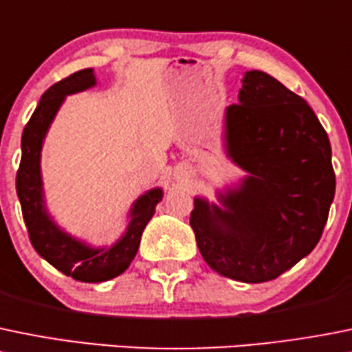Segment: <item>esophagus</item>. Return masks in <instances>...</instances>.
<instances>
[{"mask_svg":"<svg viewBox=\"0 0 352 352\" xmlns=\"http://www.w3.org/2000/svg\"><path fill=\"white\" fill-rule=\"evenodd\" d=\"M187 175H189V172H187L186 168H177V172H175V179L177 180H184Z\"/></svg>","mask_w":352,"mask_h":352,"instance_id":"1","label":"esophagus"}]
</instances>
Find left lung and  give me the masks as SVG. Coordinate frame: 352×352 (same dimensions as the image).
I'll return each mask as SVG.
<instances>
[{
    "instance_id": "left-lung-1",
    "label": "left lung",
    "mask_w": 352,
    "mask_h": 352,
    "mask_svg": "<svg viewBox=\"0 0 352 352\" xmlns=\"http://www.w3.org/2000/svg\"><path fill=\"white\" fill-rule=\"evenodd\" d=\"M239 104L225 108L223 148L244 172L194 197L190 227L204 261L245 284L277 278L322 237L336 194L332 148L315 111L272 75H242Z\"/></svg>"
}]
</instances>
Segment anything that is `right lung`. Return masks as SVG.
Listing matches in <instances>:
<instances>
[{"mask_svg":"<svg viewBox=\"0 0 352 352\" xmlns=\"http://www.w3.org/2000/svg\"><path fill=\"white\" fill-rule=\"evenodd\" d=\"M98 84L93 68L75 72L56 82L41 96L36 111L22 134V160L16 173V196L30 242L41 258L78 282H107L124 274L138 254L141 235L163 199L162 187H153L132 203L125 230L113 244L94 245L56 223L44 196L41 153L44 139L67 96L93 89Z\"/></svg>","mask_w":352,"mask_h":352,"instance_id":"1","label":"right lung"}]
</instances>
